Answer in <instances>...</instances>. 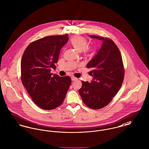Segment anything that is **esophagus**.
<instances>
[{"label":"esophagus","mask_w":149,"mask_h":149,"mask_svg":"<svg viewBox=\"0 0 149 149\" xmlns=\"http://www.w3.org/2000/svg\"><path fill=\"white\" fill-rule=\"evenodd\" d=\"M77 78L74 77H71V80H72V81H74V80H77Z\"/></svg>","instance_id":"obj_1"}]
</instances>
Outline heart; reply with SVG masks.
Wrapping results in <instances>:
<instances>
[{
    "instance_id": "obj_1",
    "label": "heart",
    "mask_w": 149,
    "mask_h": 149,
    "mask_svg": "<svg viewBox=\"0 0 149 149\" xmlns=\"http://www.w3.org/2000/svg\"><path fill=\"white\" fill-rule=\"evenodd\" d=\"M70 44L77 51L80 52L84 50V52L88 50L87 40L83 37L75 36L70 40Z\"/></svg>"
}]
</instances>
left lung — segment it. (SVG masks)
<instances>
[{
    "label": "left lung",
    "mask_w": 149,
    "mask_h": 149,
    "mask_svg": "<svg viewBox=\"0 0 149 149\" xmlns=\"http://www.w3.org/2000/svg\"><path fill=\"white\" fill-rule=\"evenodd\" d=\"M102 41L101 47L87 63L93 79L90 83L81 81L79 90L82 101L93 109L107 106L121 88L124 77V69L120 52L109 38L89 36Z\"/></svg>",
    "instance_id": "1"
}]
</instances>
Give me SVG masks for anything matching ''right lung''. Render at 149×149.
Masks as SVG:
<instances>
[{
    "instance_id": "right-lung-1",
    "label": "right lung",
    "mask_w": 149,
    "mask_h": 149,
    "mask_svg": "<svg viewBox=\"0 0 149 149\" xmlns=\"http://www.w3.org/2000/svg\"><path fill=\"white\" fill-rule=\"evenodd\" d=\"M69 40L68 34L46 36L31 42L21 61L23 84L38 107L52 110L64 101L71 83L69 76L50 73L56 69L60 50Z\"/></svg>"
}]
</instances>
